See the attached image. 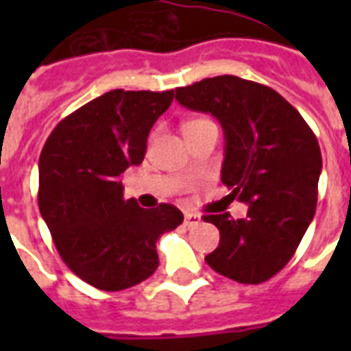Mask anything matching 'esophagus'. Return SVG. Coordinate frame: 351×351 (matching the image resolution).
<instances>
[{"mask_svg":"<svg viewBox=\"0 0 351 351\" xmlns=\"http://www.w3.org/2000/svg\"><path fill=\"white\" fill-rule=\"evenodd\" d=\"M184 220H186L187 228H195V226H198L200 222H202L200 215H197V213H186L184 215Z\"/></svg>","mask_w":351,"mask_h":351,"instance_id":"obj_1","label":"esophagus"}]
</instances>
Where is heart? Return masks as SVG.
I'll return each mask as SVG.
<instances>
[{
  "mask_svg": "<svg viewBox=\"0 0 351 351\" xmlns=\"http://www.w3.org/2000/svg\"><path fill=\"white\" fill-rule=\"evenodd\" d=\"M206 123H213V121L206 120V118H193V120H187L186 123H184V131H187V129H193V127L206 125Z\"/></svg>",
  "mask_w": 351,
  "mask_h": 351,
  "instance_id": "obj_1",
  "label": "heart"
}]
</instances>
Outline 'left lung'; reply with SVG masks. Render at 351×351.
Instances as JSON below:
<instances>
[{
	"label": "left lung",
	"mask_w": 351,
	"mask_h": 351,
	"mask_svg": "<svg viewBox=\"0 0 351 351\" xmlns=\"http://www.w3.org/2000/svg\"><path fill=\"white\" fill-rule=\"evenodd\" d=\"M176 100L220 121L222 184L231 189V200L250 206L245 219L206 217L220 231L219 247L206 262L237 282H266L295 255L315 215L322 169L315 134L277 90L239 76L178 87Z\"/></svg>",
	"instance_id": "left-lung-1"
}]
</instances>
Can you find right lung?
<instances>
[{"mask_svg":"<svg viewBox=\"0 0 351 351\" xmlns=\"http://www.w3.org/2000/svg\"><path fill=\"white\" fill-rule=\"evenodd\" d=\"M175 90L114 89L63 118L40 154L38 206L58 253L90 286L120 291L158 267L156 240L182 224L171 204L123 200L121 175L142 164L154 121Z\"/></svg>","mask_w":351,"mask_h":351,"instance_id":"add662e5","label":"right lung"}]
</instances>
